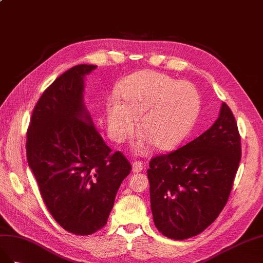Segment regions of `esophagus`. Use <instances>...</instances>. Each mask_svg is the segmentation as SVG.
<instances>
[{
  "instance_id": "esophagus-1",
  "label": "esophagus",
  "mask_w": 263,
  "mask_h": 263,
  "mask_svg": "<svg viewBox=\"0 0 263 263\" xmlns=\"http://www.w3.org/2000/svg\"><path fill=\"white\" fill-rule=\"evenodd\" d=\"M143 170V163H141L140 161H134L132 163V171L136 172V173H139Z\"/></svg>"
}]
</instances>
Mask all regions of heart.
<instances>
[{
  "label": "heart",
  "instance_id": "b5f03b06",
  "mask_svg": "<svg viewBox=\"0 0 263 263\" xmlns=\"http://www.w3.org/2000/svg\"><path fill=\"white\" fill-rule=\"evenodd\" d=\"M118 95L107 100L109 134L117 143H122L139 118V129L143 133L134 145L139 153L145 152L149 142L159 149L177 145L192 129L200 107V97L193 84L153 70L130 74L120 82Z\"/></svg>",
  "mask_w": 263,
  "mask_h": 263
}]
</instances>
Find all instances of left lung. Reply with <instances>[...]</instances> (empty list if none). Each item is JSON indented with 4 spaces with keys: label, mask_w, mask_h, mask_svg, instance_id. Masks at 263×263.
<instances>
[{
    "label": "left lung",
    "mask_w": 263,
    "mask_h": 263,
    "mask_svg": "<svg viewBox=\"0 0 263 263\" xmlns=\"http://www.w3.org/2000/svg\"><path fill=\"white\" fill-rule=\"evenodd\" d=\"M240 159L236 119L222 102L218 119L207 131L176 151L149 161L155 227L175 240L204 231L226 205Z\"/></svg>",
    "instance_id": "left-lung-1"
}]
</instances>
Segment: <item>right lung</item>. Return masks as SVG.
<instances>
[{
  "mask_svg": "<svg viewBox=\"0 0 263 263\" xmlns=\"http://www.w3.org/2000/svg\"><path fill=\"white\" fill-rule=\"evenodd\" d=\"M96 68L77 65L61 74L37 101L27 129V162L43 200L54 219L78 236L107 223L131 171L124 155L104 143L85 106V77Z\"/></svg>",
  "mask_w": 263,
  "mask_h": 263,
  "instance_id": "obj_1",
  "label": "right lung"
}]
</instances>
